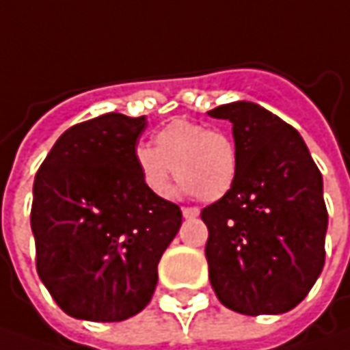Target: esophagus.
I'll list each match as a JSON object with an SVG mask.
<instances>
[{"mask_svg": "<svg viewBox=\"0 0 350 350\" xmlns=\"http://www.w3.org/2000/svg\"><path fill=\"white\" fill-rule=\"evenodd\" d=\"M182 215H184L186 219H193V217L200 215V209H198V207H182Z\"/></svg>", "mask_w": 350, "mask_h": 350, "instance_id": "esophagus-1", "label": "esophagus"}]
</instances>
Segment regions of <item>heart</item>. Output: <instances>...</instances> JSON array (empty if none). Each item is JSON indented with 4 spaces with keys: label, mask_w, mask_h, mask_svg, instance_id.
<instances>
[{
    "label": "heart",
    "mask_w": 350,
    "mask_h": 350,
    "mask_svg": "<svg viewBox=\"0 0 350 350\" xmlns=\"http://www.w3.org/2000/svg\"><path fill=\"white\" fill-rule=\"evenodd\" d=\"M135 162L150 193L164 196L176 172L182 180L180 190L204 202L221 200L231 190L239 168L235 143L225 133L188 119H174L162 127L154 146H137Z\"/></svg>",
    "instance_id": "1"
}]
</instances>
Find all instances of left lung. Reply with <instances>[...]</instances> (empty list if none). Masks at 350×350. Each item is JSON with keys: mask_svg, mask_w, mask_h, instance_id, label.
Listing matches in <instances>:
<instances>
[{"mask_svg": "<svg viewBox=\"0 0 350 350\" xmlns=\"http://www.w3.org/2000/svg\"><path fill=\"white\" fill-rule=\"evenodd\" d=\"M233 125V188L202 209L205 258L219 301L245 315L286 313L325 265L323 178L292 125L252 101L209 111Z\"/></svg>", "mask_w": 350, "mask_h": 350, "instance_id": "1", "label": "left lung"}]
</instances>
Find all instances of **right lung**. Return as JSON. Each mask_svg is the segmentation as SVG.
<instances>
[{
  "label": "right lung",
  "mask_w": 350,
  "mask_h": 350,
  "mask_svg": "<svg viewBox=\"0 0 350 350\" xmlns=\"http://www.w3.org/2000/svg\"><path fill=\"white\" fill-rule=\"evenodd\" d=\"M146 119L105 113L60 135L33 184L38 278L60 310L123 321L145 310L180 207L146 190L135 146Z\"/></svg>",
  "instance_id": "add662e5"
}]
</instances>
